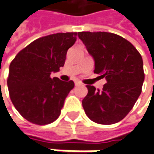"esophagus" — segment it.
<instances>
[{
	"label": "esophagus",
	"mask_w": 154,
	"mask_h": 154,
	"mask_svg": "<svg viewBox=\"0 0 154 154\" xmlns=\"http://www.w3.org/2000/svg\"><path fill=\"white\" fill-rule=\"evenodd\" d=\"M81 84H82L81 82H79V81H76V82H75V85H76V86L81 85Z\"/></svg>",
	"instance_id": "esophagus-1"
}]
</instances>
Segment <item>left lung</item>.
Instances as JSON below:
<instances>
[{"label":"left lung","instance_id":"1","mask_svg":"<svg viewBox=\"0 0 154 154\" xmlns=\"http://www.w3.org/2000/svg\"><path fill=\"white\" fill-rule=\"evenodd\" d=\"M78 37L94 60V73L105 77L102 90L87 85L82 99L86 115L94 122L111 125L124 119L142 93V55L128 40L107 32H80Z\"/></svg>","mask_w":154,"mask_h":154}]
</instances>
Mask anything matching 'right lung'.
I'll list each match as a JSON object with an SVG mask.
<instances>
[{"label": "right lung", "instance_id": "add662e5", "mask_svg": "<svg viewBox=\"0 0 154 154\" xmlns=\"http://www.w3.org/2000/svg\"><path fill=\"white\" fill-rule=\"evenodd\" d=\"M77 33H58L39 38L23 49L9 67L7 87L16 109L29 122L47 125L60 115L73 81L51 78L66 60Z\"/></svg>", "mask_w": 154, "mask_h": 154}]
</instances>
